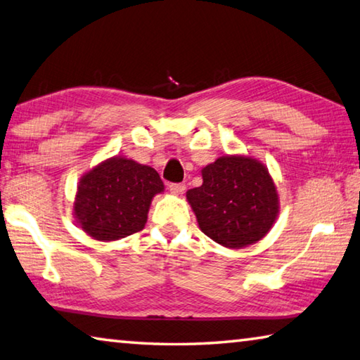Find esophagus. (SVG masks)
Returning a JSON list of instances; mask_svg holds the SVG:
<instances>
[{
	"instance_id": "obj_1",
	"label": "esophagus",
	"mask_w": 360,
	"mask_h": 360,
	"mask_svg": "<svg viewBox=\"0 0 360 360\" xmlns=\"http://www.w3.org/2000/svg\"><path fill=\"white\" fill-rule=\"evenodd\" d=\"M168 188H169V192L174 195H182L186 191V186L184 184H169Z\"/></svg>"
}]
</instances>
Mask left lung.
<instances>
[{"instance_id":"obj_1","label":"left lung","mask_w":360,"mask_h":360,"mask_svg":"<svg viewBox=\"0 0 360 360\" xmlns=\"http://www.w3.org/2000/svg\"><path fill=\"white\" fill-rule=\"evenodd\" d=\"M202 184L186 198L200 230L226 248L263 239L280 211L277 186L263 162L244 154L221 155L201 169Z\"/></svg>"}]
</instances>
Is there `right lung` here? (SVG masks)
<instances>
[{
    "instance_id": "right-lung-1",
    "label": "right lung",
    "mask_w": 360,
    "mask_h": 360,
    "mask_svg": "<svg viewBox=\"0 0 360 360\" xmlns=\"http://www.w3.org/2000/svg\"><path fill=\"white\" fill-rule=\"evenodd\" d=\"M163 191L153 167L115 155L82 176L72 212L88 236L112 243L145 228L153 198Z\"/></svg>"
}]
</instances>
